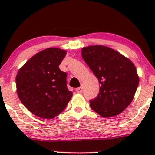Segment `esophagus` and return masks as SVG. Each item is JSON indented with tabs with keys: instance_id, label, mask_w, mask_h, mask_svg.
I'll return each mask as SVG.
<instances>
[{
	"instance_id": "34e87169",
	"label": "esophagus",
	"mask_w": 155,
	"mask_h": 155,
	"mask_svg": "<svg viewBox=\"0 0 155 155\" xmlns=\"http://www.w3.org/2000/svg\"><path fill=\"white\" fill-rule=\"evenodd\" d=\"M76 92H77V93L81 94V93H82V91H83V88H82V87H78V88H76Z\"/></svg>"
}]
</instances>
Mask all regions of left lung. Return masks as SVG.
<instances>
[{
	"label": "left lung",
	"mask_w": 155,
	"mask_h": 155,
	"mask_svg": "<svg viewBox=\"0 0 155 155\" xmlns=\"http://www.w3.org/2000/svg\"><path fill=\"white\" fill-rule=\"evenodd\" d=\"M82 56L100 83L99 94L90 101L91 109L104 118L121 113L138 87L136 67L118 51L101 45L82 48Z\"/></svg>",
	"instance_id": "1"
}]
</instances>
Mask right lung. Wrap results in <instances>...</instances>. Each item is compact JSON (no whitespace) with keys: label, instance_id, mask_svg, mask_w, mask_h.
I'll return each instance as SVG.
<instances>
[{"label":"right lung","instance_id":"right-lung-1","mask_svg":"<svg viewBox=\"0 0 155 155\" xmlns=\"http://www.w3.org/2000/svg\"><path fill=\"white\" fill-rule=\"evenodd\" d=\"M67 51L48 48L40 51L18 70L17 94L28 109L42 118H54L63 112L73 96L67 74L59 69Z\"/></svg>","mask_w":155,"mask_h":155}]
</instances>
